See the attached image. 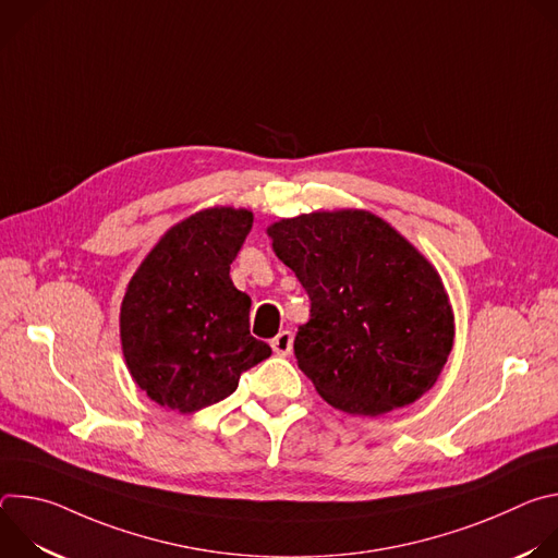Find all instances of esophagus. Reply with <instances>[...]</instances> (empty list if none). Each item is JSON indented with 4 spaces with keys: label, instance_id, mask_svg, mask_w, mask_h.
I'll list each match as a JSON object with an SVG mask.
<instances>
[{
    "label": "esophagus",
    "instance_id": "34e87169",
    "mask_svg": "<svg viewBox=\"0 0 558 558\" xmlns=\"http://www.w3.org/2000/svg\"><path fill=\"white\" fill-rule=\"evenodd\" d=\"M271 349H274V353L276 355H289L291 353V349H293V336H291V331H280L274 340H271Z\"/></svg>",
    "mask_w": 558,
    "mask_h": 558
}]
</instances>
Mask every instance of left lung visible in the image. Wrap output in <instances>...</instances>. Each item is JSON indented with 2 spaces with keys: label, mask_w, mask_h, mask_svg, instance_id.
<instances>
[{
  "label": "left lung",
  "mask_w": 558,
  "mask_h": 558,
  "mask_svg": "<svg viewBox=\"0 0 558 558\" xmlns=\"http://www.w3.org/2000/svg\"><path fill=\"white\" fill-rule=\"evenodd\" d=\"M311 300L300 371L325 402L377 417L430 390L452 351L454 315L430 260L366 209L311 211L267 227Z\"/></svg>",
  "instance_id": "obj_1"
}]
</instances>
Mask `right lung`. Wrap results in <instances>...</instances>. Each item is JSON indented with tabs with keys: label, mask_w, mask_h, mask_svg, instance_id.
<instances>
[{
	"label": "right lung",
	"mask_w": 558,
	"mask_h": 558,
	"mask_svg": "<svg viewBox=\"0 0 558 558\" xmlns=\"http://www.w3.org/2000/svg\"><path fill=\"white\" fill-rule=\"evenodd\" d=\"M252 225L250 209H201L158 238L128 282L123 357L158 407L183 415L211 407L271 355L250 333L252 298L229 278Z\"/></svg>",
	"instance_id": "add662e5"
}]
</instances>
